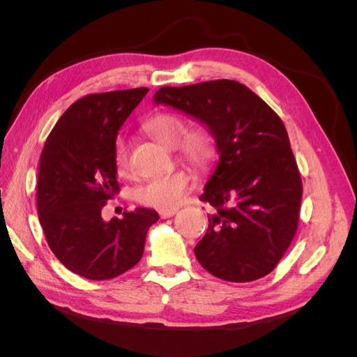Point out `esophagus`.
<instances>
[{
    "instance_id": "34e87169",
    "label": "esophagus",
    "mask_w": 357,
    "mask_h": 357,
    "mask_svg": "<svg viewBox=\"0 0 357 357\" xmlns=\"http://www.w3.org/2000/svg\"><path fill=\"white\" fill-rule=\"evenodd\" d=\"M176 213H177V208H169V210H160L159 211L162 219H168V218H171V215H174Z\"/></svg>"
}]
</instances>
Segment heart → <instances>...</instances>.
<instances>
[{
	"label": "heart",
	"instance_id": "obj_1",
	"mask_svg": "<svg viewBox=\"0 0 357 357\" xmlns=\"http://www.w3.org/2000/svg\"><path fill=\"white\" fill-rule=\"evenodd\" d=\"M149 132L165 147H176L186 131L183 119L174 113H159L147 122ZM183 153L190 164L198 168L207 167L214 155V144L210 134L204 129L189 132L183 139ZM113 162L119 176L129 174V146L123 137H117L113 144ZM192 185V178L185 171H176L167 176L155 177L135 189V199L147 207L172 208L183 199Z\"/></svg>",
	"mask_w": 357,
	"mask_h": 357
}]
</instances>
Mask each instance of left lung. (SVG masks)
I'll list each match as a JSON object with an SVG mask.
<instances>
[{
    "label": "left lung",
    "mask_w": 357,
    "mask_h": 357,
    "mask_svg": "<svg viewBox=\"0 0 357 357\" xmlns=\"http://www.w3.org/2000/svg\"><path fill=\"white\" fill-rule=\"evenodd\" d=\"M153 104L195 119L215 139L219 160L199 197L215 210L193 248L198 262L234 283L271 273L294 240L302 199L282 119L247 86L226 79L165 86Z\"/></svg>",
    "instance_id": "obj_1"
}]
</instances>
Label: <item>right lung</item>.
I'll return each mask as SVG.
<instances>
[{"label":"right lung","instance_id":"add662e5","mask_svg":"<svg viewBox=\"0 0 357 357\" xmlns=\"http://www.w3.org/2000/svg\"><path fill=\"white\" fill-rule=\"evenodd\" d=\"M147 88L92 93L71 104L40 156L37 208L50 250L74 274L114 278L138 264L155 210L137 207L104 220L101 210L119 192L113 144Z\"/></svg>","mask_w":357,"mask_h":357}]
</instances>
